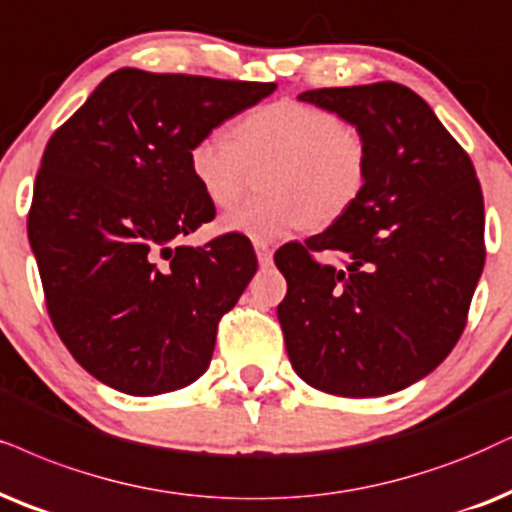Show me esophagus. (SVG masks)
Masks as SVG:
<instances>
[{"instance_id": "34e87169", "label": "esophagus", "mask_w": 512, "mask_h": 512, "mask_svg": "<svg viewBox=\"0 0 512 512\" xmlns=\"http://www.w3.org/2000/svg\"><path fill=\"white\" fill-rule=\"evenodd\" d=\"M255 252H257V262H260V267H271V262H274V252L267 243H255Z\"/></svg>"}]
</instances>
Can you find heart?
Segmentation results:
<instances>
[{
	"mask_svg": "<svg viewBox=\"0 0 512 512\" xmlns=\"http://www.w3.org/2000/svg\"><path fill=\"white\" fill-rule=\"evenodd\" d=\"M226 129L203 134L189 148V172L219 210L241 196L248 163H271L269 198L245 203L222 229L269 243L304 226H328L357 203L368 179V141L359 127L312 103L283 99L255 108Z\"/></svg>",
	"mask_w": 512,
	"mask_h": 512,
	"instance_id": "heart-1",
	"label": "heart"
}]
</instances>
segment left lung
Listing matches in <instances>:
<instances>
[{
	"mask_svg": "<svg viewBox=\"0 0 512 512\" xmlns=\"http://www.w3.org/2000/svg\"><path fill=\"white\" fill-rule=\"evenodd\" d=\"M368 141L357 203L326 231L276 252L290 364L338 397H383L435 371L461 338L484 267L475 167L432 108L397 82L309 89ZM335 251L340 265L316 263Z\"/></svg>",
	"mask_w": 512,
	"mask_h": 512,
	"instance_id": "left-lung-1",
	"label": "left lung"
}]
</instances>
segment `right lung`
<instances>
[{"instance_id": "add662e5", "label": "right lung", "mask_w": 512, "mask_h": 512, "mask_svg": "<svg viewBox=\"0 0 512 512\" xmlns=\"http://www.w3.org/2000/svg\"><path fill=\"white\" fill-rule=\"evenodd\" d=\"M274 89L120 68L51 134L30 248L58 338L103 385L153 397L208 371L219 319L255 276L257 257L241 234L181 245L215 219L186 155Z\"/></svg>"}]
</instances>
